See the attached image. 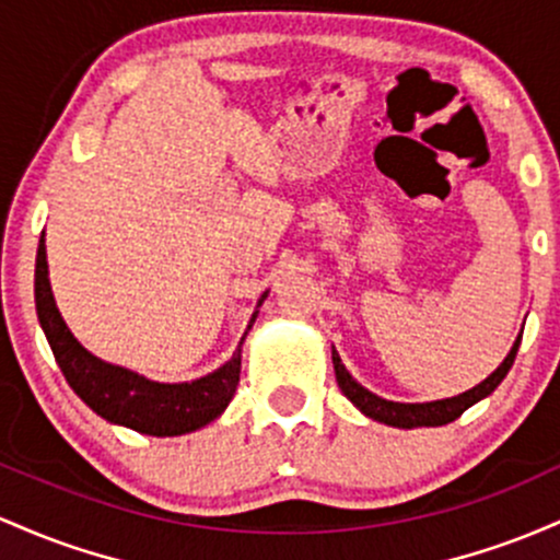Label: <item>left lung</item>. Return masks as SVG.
<instances>
[{"mask_svg":"<svg viewBox=\"0 0 560 560\" xmlns=\"http://www.w3.org/2000/svg\"><path fill=\"white\" fill-rule=\"evenodd\" d=\"M518 343H521V332H518L516 343H513V349L508 351V357H505V360H502L500 368L494 370V373L489 375L487 381H481L479 386L468 388V392L457 394V397L436 399V401H423V405H405V401H388V399L375 397L373 392H368V388L360 386V383L351 378V373H349L347 368H343L341 357H338L336 349H332V368H336V381H338V388H341V392H343V397H347L354 407H360V412H364V416H368V418L378 420V423L394 425V429H420V425H447V423H452V420L460 418L470 405H476V401H479V399L489 397V394H492L494 388L500 386V381L505 378L508 370L513 368V360H516Z\"/></svg>","mask_w":560,"mask_h":560,"instance_id":"obj_1","label":"left lung"}]
</instances>
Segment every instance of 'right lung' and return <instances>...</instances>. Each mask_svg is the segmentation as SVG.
I'll list each match as a JSON object with an SVG mask.
<instances>
[{"mask_svg": "<svg viewBox=\"0 0 560 560\" xmlns=\"http://www.w3.org/2000/svg\"><path fill=\"white\" fill-rule=\"evenodd\" d=\"M47 275V246H44L42 232L34 275L39 325L68 386L100 418L140 433H150V436H179V433L203 429L213 418L222 416L232 394H235L237 381H241V347L259 312L250 314L248 330L243 332L235 354L222 368L190 383H159L144 378L140 373H131L127 368H118V364L103 362L81 347L73 332L68 330L66 319L60 317L58 306H55ZM267 293L269 291L261 293L256 306H261Z\"/></svg>", "mask_w": 560, "mask_h": 560, "instance_id": "obj_1", "label": "right lung"}]
</instances>
